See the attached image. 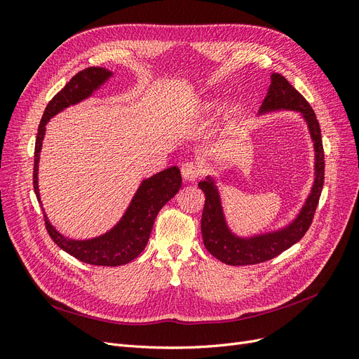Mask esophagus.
I'll return each mask as SVG.
<instances>
[{
    "label": "esophagus",
    "instance_id": "obj_1",
    "mask_svg": "<svg viewBox=\"0 0 359 359\" xmlns=\"http://www.w3.org/2000/svg\"><path fill=\"white\" fill-rule=\"evenodd\" d=\"M181 173H182V178L187 180V181H196L201 177V168L196 165L194 161H186L184 165L181 166Z\"/></svg>",
    "mask_w": 359,
    "mask_h": 359
}]
</instances>
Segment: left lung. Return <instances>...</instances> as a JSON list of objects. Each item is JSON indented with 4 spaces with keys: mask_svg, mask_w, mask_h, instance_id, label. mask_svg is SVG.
Segmentation results:
<instances>
[{
    "mask_svg": "<svg viewBox=\"0 0 359 359\" xmlns=\"http://www.w3.org/2000/svg\"><path fill=\"white\" fill-rule=\"evenodd\" d=\"M276 109L298 111L307 121L314 144V153H316V163H314L316 178H314L310 196L295 220L277 232L250 238H240L229 231L224 220L220 194L214 181L210 177L201 181L199 189L205 193V206L201 220L203 245L214 257L227 265H255L266 262V260L283 253L306 235L318 208L325 180V156L320 126L309 102L278 73L271 74L269 90L259 114Z\"/></svg>",
    "mask_w": 359,
    "mask_h": 359,
    "instance_id": "left-lung-1",
    "label": "left lung"
}]
</instances>
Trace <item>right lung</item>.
<instances>
[{
	"label": "right lung",
	"instance_id": "add662e5",
	"mask_svg": "<svg viewBox=\"0 0 359 359\" xmlns=\"http://www.w3.org/2000/svg\"><path fill=\"white\" fill-rule=\"evenodd\" d=\"M111 76L112 73L103 67H88L81 70L48 103L37 130L34 148V173H32V182H34V191L39 202V157L41 149V140L45 137L46 123L53 115L66 109L70 104H76L86 99V97H90ZM180 189L181 172L177 166H172L142 181L132 203H130L126 214L123 215V219L104 235L85 241L69 240V238H64L60 232L53 229V226L49 223L45 214L46 231L53 243L62 248L64 252H67L73 257L81 260V262L99 266L126 265L144 252L158 211L175 196Z\"/></svg>",
	"mask_w": 359,
	"mask_h": 359
}]
</instances>
